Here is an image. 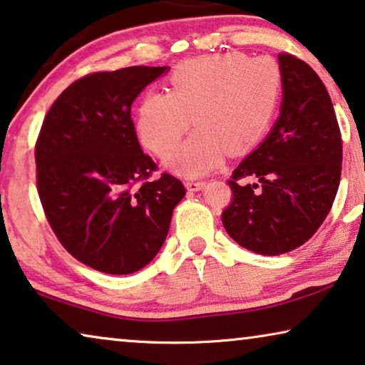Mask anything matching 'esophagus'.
I'll use <instances>...</instances> for the list:
<instances>
[{
	"label": "esophagus",
	"mask_w": 365,
	"mask_h": 365,
	"mask_svg": "<svg viewBox=\"0 0 365 365\" xmlns=\"http://www.w3.org/2000/svg\"><path fill=\"white\" fill-rule=\"evenodd\" d=\"M204 181H195V179H189V181H186V187H187V191H191V192H195V191H199V189H202L204 187Z\"/></svg>",
	"instance_id": "1"
}]
</instances>
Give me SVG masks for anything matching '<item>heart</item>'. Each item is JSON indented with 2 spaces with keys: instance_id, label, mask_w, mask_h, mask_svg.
<instances>
[{
  "instance_id": "heart-1",
  "label": "heart",
  "mask_w": 365,
  "mask_h": 365,
  "mask_svg": "<svg viewBox=\"0 0 365 365\" xmlns=\"http://www.w3.org/2000/svg\"><path fill=\"white\" fill-rule=\"evenodd\" d=\"M282 92V71L272 57L222 52L184 61L170 77V93L150 92L136 115V133L156 156L186 143L170 158L171 170L200 176L219 165L225 151L245 155L267 135Z\"/></svg>"
}]
</instances>
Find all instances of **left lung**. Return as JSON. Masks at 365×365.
<instances>
[{"label":"left lung","instance_id":"1","mask_svg":"<svg viewBox=\"0 0 365 365\" xmlns=\"http://www.w3.org/2000/svg\"><path fill=\"white\" fill-rule=\"evenodd\" d=\"M283 98L277 123L229 179L227 234L247 250L282 255L308 242L334 202L342 140L323 81L306 62L278 54ZM258 178L245 185V178Z\"/></svg>","mask_w":365,"mask_h":365}]
</instances>
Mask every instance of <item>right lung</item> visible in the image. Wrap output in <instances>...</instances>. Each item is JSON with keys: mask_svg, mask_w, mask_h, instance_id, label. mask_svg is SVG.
<instances>
[{"mask_svg": "<svg viewBox=\"0 0 365 365\" xmlns=\"http://www.w3.org/2000/svg\"><path fill=\"white\" fill-rule=\"evenodd\" d=\"M168 67L93 72L71 83L42 121L36 181L44 214L66 250L93 270L128 274L148 265L186 189L138 143L131 103Z\"/></svg>", "mask_w": 365, "mask_h": 365, "instance_id": "obj_1", "label": "right lung"}]
</instances>
